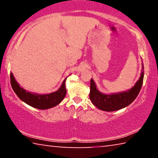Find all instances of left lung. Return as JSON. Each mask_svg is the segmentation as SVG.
I'll return each instance as SVG.
<instances>
[{"mask_svg":"<svg viewBox=\"0 0 158 158\" xmlns=\"http://www.w3.org/2000/svg\"><path fill=\"white\" fill-rule=\"evenodd\" d=\"M143 65L142 72L138 81L135 86L125 92L116 94L105 95L99 92L93 80L90 79V90L89 97L93 105L98 109L105 111H116L130 105L135 100L139 93L143 84Z\"/></svg>","mask_w":158,"mask_h":158,"instance_id":"obj_1","label":"left lung"}]
</instances>
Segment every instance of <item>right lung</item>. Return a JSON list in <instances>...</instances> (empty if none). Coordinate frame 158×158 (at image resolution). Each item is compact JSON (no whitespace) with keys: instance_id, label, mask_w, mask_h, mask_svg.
<instances>
[{"instance_id":"right-lung-1","label":"right lung","mask_w":158,"mask_h":158,"mask_svg":"<svg viewBox=\"0 0 158 158\" xmlns=\"http://www.w3.org/2000/svg\"><path fill=\"white\" fill-rule=\"evenodd\" d=\"M65 80L57 91L46 95H38L26 91L16 81L12 73H10V82L13 90L21 100L31 106L40 109H47L58 105L66 95Z\"/></svg>"}]
</instances>
